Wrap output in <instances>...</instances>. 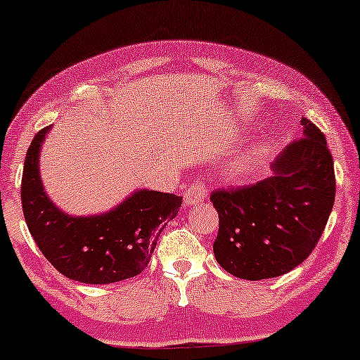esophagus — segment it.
<instances>
[{"label":"esophagus","mask_w":360,"mask_h":360,"mask_svg":"<svg viewBox=\"0 0 360 360\" xmlns=\"http://www.w3.org/2000/svg\"><path fill=\"white\" fill-rule=\"evenodd\" d=\"M208 195V188L203 181H195L193 185H190L186 188L185 195H184V203L185 207H191V205H198L202 203Z\"/></svg>","instance_id":"1"}]
</instances>
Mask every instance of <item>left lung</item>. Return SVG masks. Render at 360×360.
<instances>
[{
  "label": "left lung",
  "instance_id": "obj_1",
  "mask_svg": "<svg viewBox=\"0 0 360 360\" xmlns=\"http://www.w3.org/2000/svg\"><path fill=\"white\" fill-rule=\"evenodd\" d=\"M304 137L273 163L274 175L253 185L218 188L214 258L225 271L250 281L276 278L316 248L335 197L334 162L324 134L302 117Z\"/></svg>",
  "mask_w": 360,
  "mask_h": 360
}]
</instances>
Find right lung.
<instances>
[{
	"label": "right lung",
	"instance_id": "obj_1",
	"mask_svg": "<svg viewBox=\"0 0 360 360\" xmlns=\"http://www.w3.org/2000/svg\"><path fill=\"white\" fill-rule=\"evenodd\" d=\"M39 130L27 148L21 203L31 236L60 274L87 284H109L137 276L147 268L157 240L181 207V197L139 190L122 205L97 217H69L44 193L39 179Z\"/></svg>",
	"mask_w": 360,
	"mask_h": 360
}]
</instances>
